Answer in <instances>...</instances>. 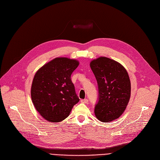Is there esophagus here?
<instances>
[{
    "label": "esophagus",
    "mask_w": 160,
    "mask_h": 160,
    "mask_svg": "<svg viewBox=\"0 0 160 160\" xmlns=\"http://www.w3.org/2000/svg\"><path fill=\"white\" fill-rule=\"evenodd\" d=\"M81 102L82 103H85V104H86V103H87V102H88V100H87V99H82V100L81 101Z\"/></svg>",
    "instance_id": "1"
}]
</instances>
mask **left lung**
Listing matches in <instances>:
<instances>
[{"label": "left lung", "mask_w": 160, "mask_h": 160, "mask_svg": "<svg viewBox=\"0 0 160 160\" xmlns=\"http://www.w3.org/2000/svg\"><path fill=\"white\" fill-rule=\"evenodd\" d=\"M98 88V101L95 115L102 122L118 118L126 110L131 94L127 71L120 63L106 57H99L90 63Z\"/></svg>", "instance_id": "8db88e82"}]
</instances>
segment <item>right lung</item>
<instances>
[{
  "label": "right lung",
  "instance_id": "1",
  "mask_svg": "<svg viewBox=\"0 0 160 160\" xmlns=\"http://www.w3.org/2000/svg\"><path fill=\"white\" fill-rule=\"evenodd\" d=\"M79 64L76 59L56 58L36 73L31 87L32 101L36 111L47 121L61 122L79 101L71 79Z\"/></svg>",
  "mask_w": 160,
  "mask_h": 160
}]
</instances>
